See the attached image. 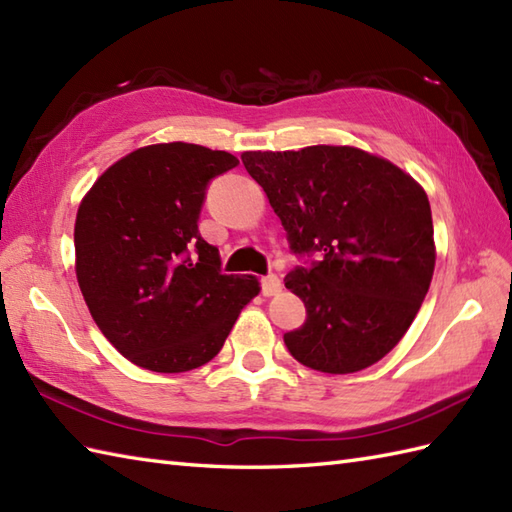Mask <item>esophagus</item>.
Listing matches in <instances>:
<instances>
[{
  "label": "esophagus",
  "instance_id": "1",
  "mask_svg": "<svg viewBox=\"0 0 512 512\" xmlns=\"http://www.w3.org/2000/svg\"><path fill=\"white\" fill-rule=\"evenodd\" d=\"M281 292V279L277 275H266L261 279V294L275 296Z\"/></svg>",
  "mask_w": 512,
  "mask_h": 512
}]
</instances>
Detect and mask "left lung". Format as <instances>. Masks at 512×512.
I'll list each match as a JSON object with an SVG mask.
<instances>
[{"instance_id": "1", "label": "left lung", "mask_w": 512, "mask_h": 512, "mask_svg": "<svg viewBox=\"0 0 512 512\" xmlns=\"http://www.w3.org/2000/svg\"><path fill=\"white\" fill-rule=\"evenodd\" d=\"M242 163L303 259L285 275L307 312L283 336L292 358L331 375L382 360L412 325L434 275L432 209L421 185L349 146L244 152Z\"/></svg>"}]
</instances>
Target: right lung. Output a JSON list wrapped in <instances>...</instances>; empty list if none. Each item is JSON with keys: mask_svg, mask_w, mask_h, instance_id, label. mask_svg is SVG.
Instances as JSON below:
<instances>
[{"mask_svg": "<svg viewBox=\"0 0 512 512\" xmlns=\"http://www.w3.org/2000/svg\"><path fill=\"white\" fill-rule=\"evenodd\" d=\"M240 163L224 150L159 144L130 152L80 202L76 277L89 312L126 360L157 373L216 358L255 277L224 275L198 220L213 178Z\"/></svg>", "mask_w": 512, "mask_h": 512, "instance_id": "obj_1", "label": "right lung"}]
</instances>
